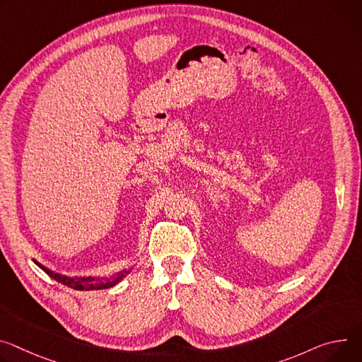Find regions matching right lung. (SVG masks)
Masks as SVG:
<instances>
[{"instance_id":"add662e5","label":"right lung","mask_w":362,"mask_h":362,"mask_svg":"<svg viewBox=\"0 0 362 362\" xmlns=\"http://www.w3.org/2000/svg\"><path fill=\"white\" fill-rule=\"evenodd\" d=\"M36 264L46 273L49 274L52 279H54L56 281L68 286V287H72L75 290H101V288H108V287H112L115 286L122 277H124V273H118L115 277H111V279H93V277H66V276H62V274H57V273H53L52 270L46 269L45 266H42L40 262L35 261ZM127 273V272H125Z\"/></svg>"}]
</instances>
